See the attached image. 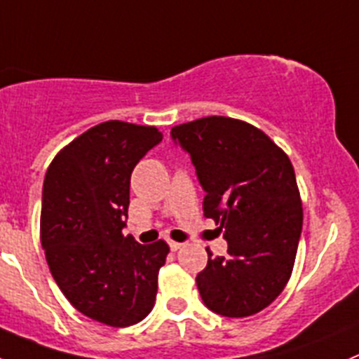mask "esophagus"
<instances>
[{
	"instance_id": "obj_1",
	"label": "esophagus",
	"mask_w": 359,
	"mask_h": 359,
	"mask_svg": "<svg viewBox=\"0 0 359 359\" xmlns=\"http://www.w3.org/2000/svg\"><path fill=\"white\" fill-rule=\"evenodd\" d=\"M169 247H170V250L176 252L183 247V243H177V241H169Z\"/></svg>"
}]
</instances>
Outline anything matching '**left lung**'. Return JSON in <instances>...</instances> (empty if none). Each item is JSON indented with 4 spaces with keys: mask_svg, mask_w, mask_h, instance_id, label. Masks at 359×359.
Masks as SVG:
<instances>
[{
    "mask_svg": "<svg viewBox=\"0 0 359 359\" xmlns=\"http://www.w3.org/2000/svg\"><path fill=\"white\" fill-rule=\"evenodd\" d=\"M206 192L204 217L227 240L197 275L204 305L224 317H248L271 305L291 278L303 208L289 156L250 123L208 116L174 126Z\"/></svg>",
    "mask_w": 359,
    "mask_h": 359,
    "instance_id": "8db88e82",
    "label": "left lung"
}]
</instances>
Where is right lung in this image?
I'll return each mask as SVG.
<instances>
[{
    "mask_svg": "<svg viewBox=\"0 0 359 359\" xmlns=\"http://www.w3.org/2000/svg\"><path fill=\"white\" fill-rule=\"evenodd\" d=\"M162 141L155 126L105 121L65 146L47 169L40 240L65 298L90 319L125 327L151 312L169 245L123 236L130 176Z\"/></svg>",
    "mask_w": 359,
    "mask_h": 359,
    "instance_id": "obj_1",
    "label": "right lung"
}]
</instances>
